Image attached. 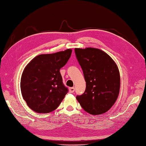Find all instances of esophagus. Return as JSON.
<instances>
[{"label":"esophagus","mask_w":146,"mask_h":146,"mask_svg":"<svg viewBox=\"0 0 146 146\" xmlns=\"http://www.w3.org/2000/svg\"><path fill=\"white\" fill-rule=\"evenodd\" d=\"M75 90V88L74 87H71L69 88V92L70 93H73Z\"/></svg>","instance_id":"34e87169"}]
</instances>
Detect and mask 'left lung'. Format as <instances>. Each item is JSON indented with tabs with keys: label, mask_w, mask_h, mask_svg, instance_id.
<instances>
[{
	"label": "left lung",
	"mask_w": 146,
	"mask_h": 146,
	"mask_svg": "<svg viewBox=\"0 0 146 146\" xmlns=\"http://www.w3.org/2000/svg\"><path fill=\"white\" fill-rule=\"evenodd\" d=\"M75 53L86 81L85 92L76 99L88 113H106L119 96L121 78L118 66L108 54L99 48H75Z\"/></svg>",
	"instance_id": "1"
}]
</instances>
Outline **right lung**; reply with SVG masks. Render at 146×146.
<instances>
[{
    "mask_svg": "<svg viewBox=\"0 0 146 146\" xmlns=\"http://www.w3.org/2000/svg\"><path fill=\"white\" fill-rule=\"evenodd\" d=\"M72 49L36 56L25 66L20 80L23 99L35 112L47 113L60 105L68 92L60 70L70 58Z\"/></svg>",
    "mask_w": 146,
    "mask_h": 146,
    "instance_id": "obj_1",
    "label": "right lung"
}]
</instances>
